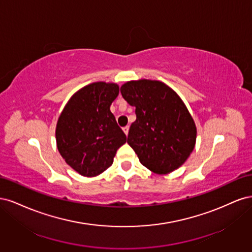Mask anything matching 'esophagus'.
Returning a JSON list of instances; mask_svg holds the SVG:
<instances>
[{"label":"esophagus","mask_w":252,"mask_h":252,"mask_svg":"<svg viewBox=\"0 0 252 252\" xmlns=\"http://www.w3.org/2000/svg\"><path fill=\"white\" fill-rule=\"evenodd\" d=\"M123 131L125 132V134H126V135H128V132H129V126H125V127L123 128Z\"/></svg>","instance_id":"esophagus-1"}]
</instances>
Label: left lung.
<instances>
[{"label":"left lung","mask_w":252,"mask_h":252,"mask_svg":"<svg viewBox=\"0 0 252 252\" xmlns=\"http://www.w3.org/2000/svg\"><path fill=\"white\" fill-rule=\"evenodd\" d=\"M121 94L135 107L127 143L141 164L157 174L180 168L195 146L196 127L179 94L163 82L146 79L126 82Z\"/></svg>","instance_id":"obj_1"}]
</instances>
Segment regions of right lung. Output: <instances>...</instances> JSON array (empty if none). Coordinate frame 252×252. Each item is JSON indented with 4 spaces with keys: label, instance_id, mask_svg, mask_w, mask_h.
<instances>
[{
    "label": "right lung",
    "instance_id": "1",
    "mask_svg": "<svg viewBox=\"0 0 252 252\" xmlns=\"http://www.w3.org/2000/svg\"><path fill=\"white\" fill-rule=\"evenodd\" d=\"M119 91L116 83L88 84L69 98L58 119V150L83 177H96L109 168L117 150L126 143L110 111Z\"/></svg>",
    "mask_w": 252,
    "mask_h": 252
}]
</instances>
